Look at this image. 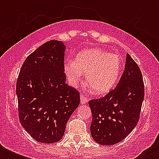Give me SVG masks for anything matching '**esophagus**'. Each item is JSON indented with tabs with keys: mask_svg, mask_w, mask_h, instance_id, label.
I'll use <instances>...</instances> for the list:
<instances>
[{
	"mask_svg": "<svg viewBox=\"0 0 159 159\" xmlns=\"http://www.w3.org/2000/svg\"><path fill=\"white\" fill-rule=\"evenodd\" d=\"M80 100H81V103L82 104H86L88 102V99H87V97H85V96H83L82 94H81V96H80Z\"/></svg>",
	"mask_w": 159,
	"mask_h": 159,
	"instance_id": "1",
	"label": "esophagus"
}]
</instances>
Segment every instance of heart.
I'll return each mask as SVG.
<instances>
[{
	"label": "heart",
	"instance_id": "heart-1",
	"mask_svg": "<svg viewBox=\"0 0 159 159\" xmlns=\"http://www.w3.org/2000/svg\"><path fill=\"white\" fill-rule=\"evenodd\" d=\"M122 59L120 55L99 48L81 51L65 62L64 72L72 86H77L86 74V81L96 95H104L113 89L120 74Z\"/></svg>",
	"mask_w": 159,
	"mask_h": 159
}]
</instances>
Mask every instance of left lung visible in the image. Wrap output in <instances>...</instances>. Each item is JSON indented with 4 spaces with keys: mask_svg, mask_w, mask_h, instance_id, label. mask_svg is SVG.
I'll return each instance as SVG.
<instances>
[{
    "mask_svg": "<svg viewBox=\"0 0 159 159\" xmlns=\"http://www.w3.org/2000/svg\"><path fill=\"white\" fill-rule=\"evenodd\" d=\"M143 98L142 73L127 53L125 71L116 88L104 97L89 102L93 139L102 145H113L125 139L138 124Z\"/></svg>",
    "mask_w": 159,
    "mask_h": 159,
    "instance_id": "1",
    "label": "left lung"
}]
</instances>
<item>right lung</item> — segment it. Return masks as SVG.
Wrapping results in <instances>:
<instances>
[{
    "instance_id": "add662e5",
    "label": "right lung",
    "mask_w": 159,
    "mask_h": 159,
    "mask_svg": "<svg viewBox=\"0 0 159 159\" xmlns=\"http://www.w3.org/2000/svg\"><path fill=\"white\" fill-rule=\"evenodd\" d=\"M65 49L62 41L44 43L27 57L17 79L20 122L40 143L59 141L79 106L78 91L66 84Z\"/></svg>"
}]
</instances>
